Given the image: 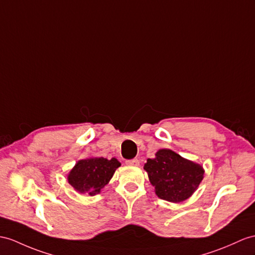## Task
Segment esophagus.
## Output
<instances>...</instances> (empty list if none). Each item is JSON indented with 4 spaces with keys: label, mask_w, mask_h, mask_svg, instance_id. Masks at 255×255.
<instances>
[{
    "label": "esophagus",
    "mask_w": 255,
    "mask_h": 255,
    "mask_svg": "<svg viewBox=\"0 0 255 255\" xmlns=\"http://www.w3.org/2000/svg\"><path fill=\"white\" fill-rule=\"evenodd\" d=\"M127 164L128 165H139V161L138 159H132V160H128L127 161Z\"/></svg>",
    "instance_id": "obj_1"
}]
</instances>
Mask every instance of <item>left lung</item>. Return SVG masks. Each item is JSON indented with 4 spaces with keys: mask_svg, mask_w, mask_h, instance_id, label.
<instances>
[{
    "mask_svg": "<svg viewBox=\"0 0 255 255\" xmlns=\"http://www.w3.org/2000/svg\"><path fill=\"white\" fill-rule=\"evenodd\" d=\"M149 182L160 198L173 203L187 200L199 187L204 169L171 149H159L144 165Z\"/></svg>",
    "mask_w": 255,
    "mask_h": 255,
    "instance_id": "left-lung-1",
    "label": "left lung"
}]
</instances>
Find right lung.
<instances>
[{
    "label": "right lung",
    "mask_w": 255,
    "mask_h": 255,
    "mask_svg": "<svg viewBox=\"0 0 255 255\" xmlns=\"http://www.w3.org/2000/svg\"><path fill=\"white\" fill-rule=\"evenodd\" d=\"M121 163L116 158L89 157L79 160L67 175L68 183L79 194L95 196L113 178Z\"/></svg>",
    "instance_id": "obj_1"
}]
</instances>
